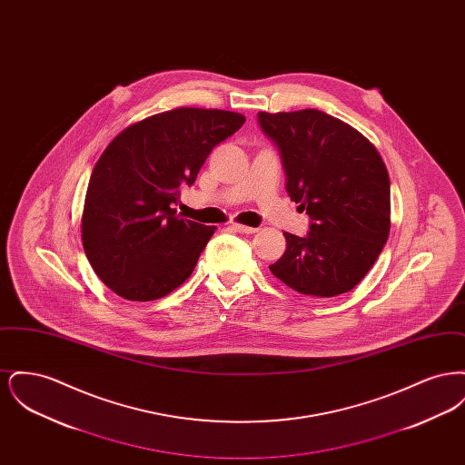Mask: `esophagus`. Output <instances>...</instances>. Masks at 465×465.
<instances>
[{"label":"esophagus","mask_w":465,"mask_h":465,"mask_svg":"<svg viewBox=\"0 0 465 465\" xmlns=\"http://www.w3.org/2000/svg\"><path fill=\"white\" fill-rule=\"evenodd\" d=\"M230 228H232V230H235V232H239V233H245V235H252V233H256V232H258V228L243 226V224H237V223L230 224Z\"/></svg>","instance_id":"obj_1"}]
</instances>
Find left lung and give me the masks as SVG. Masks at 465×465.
Instances as JSON below:
<instances>
[{
	"instance_id": "8db88e82",
	"label": "left lung",
	"mask_w": 465,
	"mask_h": 465,
	"mask_svg": "<svg viewBox=\"0 0 465 465\" xmlns=\"http://www.w3.org/2000/svg\"><path fill=\"white\" fill-rule=\"evenodd\" d=\"M277 146L286 190L310 218L309 233H284L270 272L302 294L331 298L354 289L389 239L391 181L375 146L319 110L258 113Z\"/></svg>"
}]
</instances>
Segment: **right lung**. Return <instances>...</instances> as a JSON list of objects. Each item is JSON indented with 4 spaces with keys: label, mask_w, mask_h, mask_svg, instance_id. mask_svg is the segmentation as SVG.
I'll return each mask as SVG.
<instances>
[{
    "label": "right lung",
    "mask_w": 465,
    "mask_h": 465,
    "mask_svg": "<svg viewBox=\"0 0 465 465\" xmlns=\"http://www.w3.org/2000/svg\"><path fill=\"white\" fill-rule=\"evenodd\" d=\"M243 122L232 111L177 108L111 141L90 176L82 241L94 272L118 296L152 302L192 275L216 228L177 216L179 188L195 183L213 148Z\"/></svg>",
    "instance_id": "add662e5"
}]
</instances>
